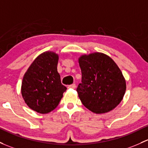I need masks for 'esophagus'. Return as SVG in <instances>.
<instances>
[{
    "instance_id": "34e87169",
    "label": "esophagus",
    "mask_w": 148,
    "mask_h": 148,
    "mask_svg": "<svg viewBox=\"0 0 148 148\" xmlns=\"http://www.w3.org/2000/svg\"><path fill=\"white\" fill-rule=\"evenodd\" d=\"M75 87H76L75 84H72L69 85V86H68V88H75Z\"/></svg>"
}]
</instances>
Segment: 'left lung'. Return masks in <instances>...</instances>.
<instances>
[{"instance_id": "left-lung-1", "label": "left lung", "mask_w": 148, "mask_h": 148, "mask_svg": "<svg viewBox=\"0 0 148 148\" xmlns=\"http://www.w3.org/2000/svg\"><path fill=\"white\" fill-rule=\"evenodd\" d=\"M82 84L77 91L83 105L97 114L108 113L121 102L126 82L116 63L106 54L94 52L79 58Z\"/></svg>"}]
</instances>
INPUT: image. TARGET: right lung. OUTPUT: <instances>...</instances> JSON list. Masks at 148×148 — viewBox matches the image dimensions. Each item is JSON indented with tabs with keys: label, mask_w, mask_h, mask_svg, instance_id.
<instances>
[{
	"label": "right lung",
	"mask_w": 148,
	"mask_h": 148,
	"mask_svg": "<svg viewBox=\"0 0 148 148\" xmlns=\"http://www.w3.org/2000/svg\"><path fill=\"white\" fill-rule=\"evenodd\" d=\"M59 54L47 51L37 56L23 76L21 94L29 108L42 114L57 108L66 88L57 71Z\"/></svg>",
	"instance_id": "obj_1"
}]
</instances>
